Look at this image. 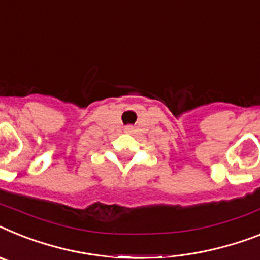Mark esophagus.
<instances>
[{"label":"esophagus","mask_w":260,"mask_h":260,"mask_svg":"<svg viewBox=\"0 0 260 260\" xmlns=\"http://www.w3.org/2000/svg\"><path fill=\"white\" fill-rule=\"evenodd\" d=\"M124 131H125L126 134H129V132H132V131H134V126H131V125L125 126V128H124Z\"/></svg>","instance_id":"1"}]
</instances>
